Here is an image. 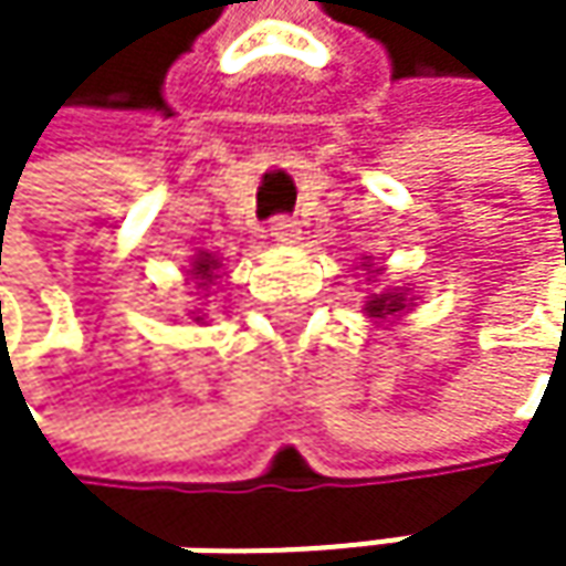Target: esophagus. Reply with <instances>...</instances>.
I'll list each match as a JSON object with an SVG mask.
<instances>
[{"mask_svg":"<svg viewBox=\"0 0 566 566\" xmlns=\"http://www.w3.org/2000/svg\"><path fill=\"white\" fill-rule=\"evenodd\" d=\"M297 235H301V222H297V219H291V216L272 219V239H275V242L291 245V242H297Z\"/></svg>","mask_w":566,"mask_h":566,"instance_id":"esophagus-1","label":"esophagus"}]
</instances>
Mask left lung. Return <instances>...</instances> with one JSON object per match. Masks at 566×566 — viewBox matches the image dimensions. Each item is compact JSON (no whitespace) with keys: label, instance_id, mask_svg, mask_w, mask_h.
I'll use <instances>...</instances> for the list:
<instances>
[{"label":"left lung","instance_id":"1","mask_svg":"<svg viewBox=\"0 0 566 566\" xmlns=\"http://www.w3.org/2000/svg\"><path fill=\"white\" fill-rule=\"evenodd\" d=\"M402 307H406V297L396 294V291H390V294H377L374 301H367V314H370V317L396 314V311H402Z\"/></svg>","mask_w":566,"mask_h":566}]
</instances>
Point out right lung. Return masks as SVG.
Here are the masks:
<instances>
[{"label":"right lung","mask_w":566,"mask_h":566,"mask_svg":"<svg viewBox=\"0 0 566 566\" xmlns=\"http://www.w3.org/2000/svg\"><path fill=\"white\" fill-rule=\"evenodd\" d=\"M216 269H219V262H216L212 255H206V252H202V255L192 262V279H199V284H209L212 279H219V275H216Z\"/></svg>","instance_id":"1"}]
</instances>
